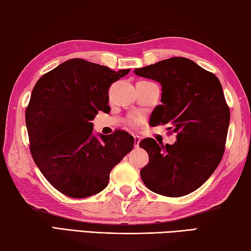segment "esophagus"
Listing matches in <instances>:
<instances>
[{
	"mask_svg": "<svg viewBox=\"0 0 251 251\" xmlns=\"http://www.w3.org/2000/svg\"><path fill=\"white\" fill-rule=\"evenodd\" d=\"M139 142H141V137L137 135L134 136V143H135V147H138L139 146Z\"/></svg>",
	"mask_w": 251,
	"mask_h": 251,
	"instance_id": "esophagus-1",
	"label": "esophagus"
}]
</instances>
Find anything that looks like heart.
I'll use <instances>...</instances> for the list:
<instances>
[{"label": "heart", "mask_w": 251, "mask_h": 251, "mask_svg": "<svg viewBox=\"0 0 251 251\" xmlns=\"http://www.w3.org/2000/svg\"><path fill=\"white\" fill-rule=\"evenodd\" d=\"M142 121H143L142 117H139V116H131V117L128 118V120H127V124L134 127V126H137L138 124H141Z\"/></svg>", "instance_id": "1"}]
</instances>
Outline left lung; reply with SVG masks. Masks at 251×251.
Returning a JSON list of instances; mask_svg holds the SVG:
<instances>
[{
	"instance_id": "obj_1",
	"label": "left lung",
	"mask_w": 251,
	"mask_h": 251,
	"mask_svg": "<svg viewBox=\"0 0 251 251\" xmlns=\"http://www.w3.org/2000/svg\"><path fill=\"white\" fill-rule=\"evenodd\" d=\"M135 74L161 85V105L152 112V125L169 124L173 145L145 138L139 143L150 156L141 177L148 189L181 197L199 188L223 158L230 112L215 74L185 57H172Z\"/></svg>"
}]
</instances>
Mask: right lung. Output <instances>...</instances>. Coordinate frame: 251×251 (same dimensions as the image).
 Here are the masks:
<instances>
[{
    "mask_svg": "<svg viewBox=\"0 0 251 251\" xmlns=\"http://www.w3.org/2000/svg\"><path fill=\"white\" fill-rule=\"evenodd\" d=\"M128 73L72 58L34 86L25 112L29 151L50 184L66 196L101 192L112 169L133 150L134 137L127 131L96 137L91 122L99 110L110 109V85Z\"/></svg>",
    "mask_w": 251,
    "mask_h": 251,
    "instance_id": "add662e5",
    "label": "right lung"
}]
</instances>
